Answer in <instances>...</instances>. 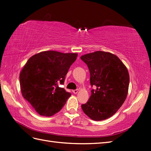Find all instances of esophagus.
Here are the masks:
<instances>
[{
	"instance_id": "esophagus-1",
	"label": "esophagus",
	"mask_w": 151,
	"mask_h": 151,
	"mask_svg": "<svg viewBox=\"0 0 151 151\" xmlns=\"http://www.w3.org/2000/svg\"><path fill=\"white\" fill-rule=\"evenodd\" d=\"M78 92V89H75V90H73V93L74 94H76Z\"/></svg>"
}]
</instances>
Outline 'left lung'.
<instances>
[{
    "label": "left lung",
    "mask_w": 151,
    "mask_h": 151,
    "mask_svg": "<svg viewBox=\"0 0 151 151\" xmlns=\"http://www.w3.org/2000/svg\"><path fill=\"white\" fill-rule=\"evenodd\" d=\"M90 73L91 85L95 86L91 95L82 109L94 121H101L116 113L127 96L129 75L117 56L98 51L80 57Z\"/></svg>",
    "instance_id": "obj_1"
}]
</instances>
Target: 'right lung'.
Segmentation results:
<instances>
[{
  "label": "right lung",
  "instance_id": "1",
  "mask_svg": "<svg viewBox=\"0 0 151 151\" xmlns=\"http://www.w3.org/2000/svg\"><path fill=\"white\" fill-rule=\"evenodd\" d=\"M77 53L55 51L40 52L29 58L19 76L20 89L33 109L44 116H51L62 109L71 94L60 87L64 84Z\"/></svg>",
  "mask_w": 151,
  "mask_h": 151
}]
</instances>
